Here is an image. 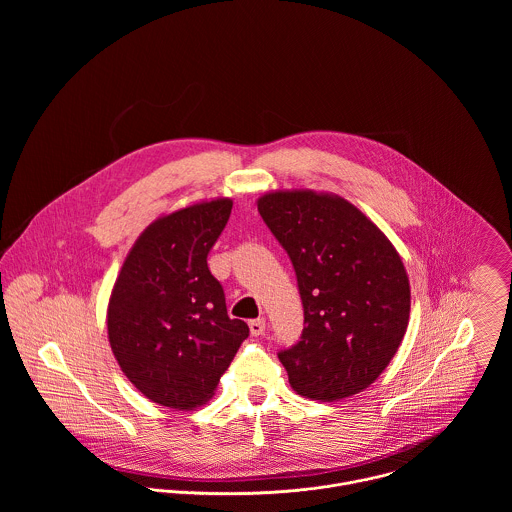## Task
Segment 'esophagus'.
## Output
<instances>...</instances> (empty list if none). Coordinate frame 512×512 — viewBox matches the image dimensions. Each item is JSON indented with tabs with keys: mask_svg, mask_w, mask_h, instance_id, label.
Returning a JSON list of instances; mask_svg holds the SVG:
<instances>
[{
	"mask_svg": "<svg viewBox=\"0 0 512 512\" xmlns=\"http://www.w3.org/2000/svg\"><path fill=\"white\" fill-rule=\"evenodd\" d=\"M248 327H250V333H252L254 337H260V335L266 331V319H262V317L252 319V321L248 323Z\"/></svg>",
	"mask_w": 512,
	"mask_h": 512,
	"instance_id": "34e87169",
	"label": "esophagus"
}]
</instances>
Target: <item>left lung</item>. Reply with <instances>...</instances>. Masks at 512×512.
Masks as SVG:
<instances>
[{"mask_svg": "<svg viewBox=\"0 0 512 512\" xmlns=\"http://www.w3.org/2000/svg\"><path fill=\"white\" fill-rule=\"evenodd\" d=\"M258 211L292 260L303 305L299 341L278 353L293 390L313 400L365 390L408 327L410 284L396 248L335 195L268 193Z\"/></svg>", "mask_w": 512, "mask_h": 512, "instance_id": "8db88e82", "label": "left lung"}]
</instances>
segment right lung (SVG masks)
<instances>
[{
    "mask_svg": "<svg viewBox=\"0 0 512 512\" xmlns=\"http://www.w3.org/2000/svg\"><path fill=\"white\" fill-rule=\"evenodd\" d=\"M232 211L199 203L151 222L130 250L108 303V339L130 382L177 410L205 404L250 329L230 319L207 256Z\"/></svg>",
    "mask_w": 512,
    "mask_h": 512,
    "instance_id": "right-lung-1",
    "label": "right lung"
}]
</instances>
